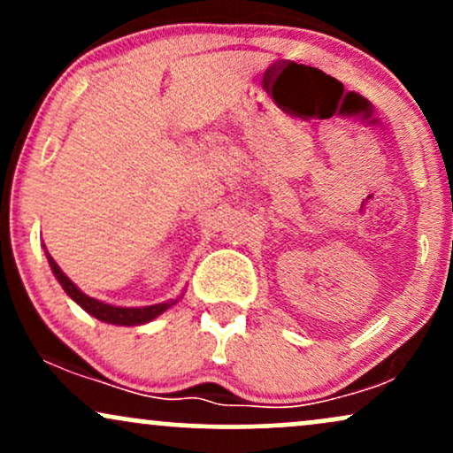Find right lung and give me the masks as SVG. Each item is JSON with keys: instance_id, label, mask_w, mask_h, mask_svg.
<instances>
[{"instance_id": "obj_1", "label": "right lung", "mask_w": 453, "mask_h": 453, "mask_svg": "<svg viewBox=\"0 0 453 453\" xmlns=\"http://www.w3.org/2000/svg\"><path fill=\"white\" fill-rule=\"evenodd\" d=\"M46 259H49V266L53 270L57 280L61 283V288L65 289V294L70 296L74 303L85 309L87 313L96 317V319L104 321V324H114V326H140L147 324V321H153L155 317H159L164 311H168L170 306L176 304V300H170V303H159L150 306H112L106 303H100V300L91 298V296L82 294L81 289L72 283L70 279L65 277V273L57 266V262L50 257V253L46 251Z\"/></svg>"}]
</instances>
